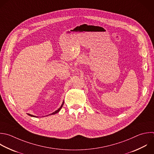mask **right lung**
<instances>
[{
	"label": "right lung",
	"instance_id": "right-lung-1",
	"mask_svg": "<svg viewBox=\"0 0 154 154\" xmlns=\"http://www.w3.org/2000/svg\"><path fill=\"white\" fill-rule=\"evenodd\" d=\"M63 105H64V101L63 102V103H62V105H61V106L60 107V108H58L57 110H56L55 112H52V113H51V114L52 115V114H57V113H58L60 111V109L62 108V106H63ZM29 116H31V117H36L37 116H34V115H32V114H28Z\"/></svg>",
	"mask_w": 154,
	"mask_h": 154
}]
</instances>
